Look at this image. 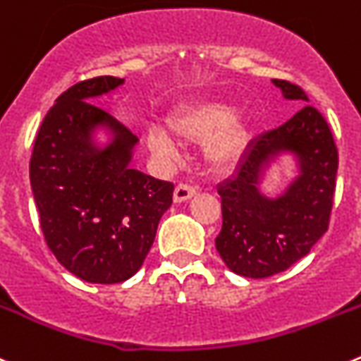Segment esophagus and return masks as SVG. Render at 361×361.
Segmentation results:
<instances>
[{
  "label": "esophagus",
  "mask_w": 361,
  "mask_h": 361,
  "mask_svg": "<svg viewBox=\"0 0 361 361\" xmlns=\"http://www.w3.org/2000/svg\"><path fill=\"white\" fill-rule=\"evenodd\" d=\"M196 194V188L187 183H180L174 188V203H183Z\"/></svg>",
  "instance_id": "34e87169"
}]
</instances>
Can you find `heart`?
Wrapping results in <instances>:
<instances>
[{"label":"heart","mask_w":361,"mask_h":361,"mask_svg":"<svg viewBox=\"0 0 361 361\" xmlns=\"http://www.w3.org/2000/svg\"><path fill=\"white\" fill-rule=\"evenodd\" d=\"M169 124L174 133L190 142H203L204 161L214 171H226L239 164L248 145V128L232 104L223 100H204L178 109ZM151 151L160 158H174L178 144L161 126H152L147 133Z\"/></svg>","instance_id":"b5f03b06"}]
</instances>
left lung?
<instances>
[{"instance_id": "left-lung-1", "label": "left lung", "mask_w": 361, "mask_h": 361, "mask_svg": "<svg viewBox=\"0 0 361 361\" xmlns=\"http://www.w3.org/2000/svg\"><path fill=\"white\" fill-rule=\"evenodd\" d=\"M286 100L310 102L297 84L274 79ZM282 156L295 176L281 193L260 188L264 173ZM338 171V151L326 118L304 106L286 124L250 142L235 173L217 187L223 226L216 250L226 268L250 279L281 274L327 232Z\"/></svg>"}]
</instances>
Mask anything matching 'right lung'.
I'll return each mask as SVG.
<instances>
[{"label":"right lung","mask_w":361,"mask_h":361,"mask_svg":"<svg viewBox=\"0 0 361 361\" xmlns=\"http://www.w3.org/2000/svg\"><path fill=\"white\" fill-rule=\"evenodd\" d=\"M122 84L106 75L66 90L44 116L30 160L48 248L93 284L124 282L142 268L173 203V183L133 167L138 138L92 104Z\"/></svg>","instance_id":"obj_1"}]
</instances>
